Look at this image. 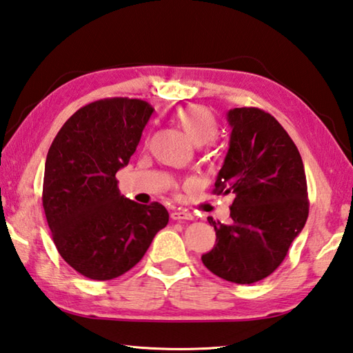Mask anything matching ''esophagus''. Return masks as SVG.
Here are the masks:
<instances>
[{"label":"esophagus","instance_id":"1","mask_svg":"<svg viewBox=\"0 0 353 353\" xmlns=\"http://www.w3.org/2000/svg\"><path fill=\"white\" fill-rule=\"evenodd\" d=\"M170 218L174 219V221H183V219H194L192 214H189V212H184V210H174L170 214Z\"/></svg>","mask_w":353,"mask_h":353}]
</instances>
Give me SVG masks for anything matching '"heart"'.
Masks as SVG:
<instances>
[{
    "instance_id": "heart-1",
    "label": "heart",
    "mask_w": 353,
    "mask_h": 353,
    "mask_svg": "<svg viewBox=\"0 0 353 353\" xmlns=\"http://www.w3.org/2000/svg\"><path fill=\"white\" fill-rule=\"evenodd\" d=\"M176 123L195 145L212 143L219 134L215 117L204 108H185L179 110Z\"/></svg>"
}]
</instances>
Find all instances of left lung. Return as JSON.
I'll return each mask as SVG.
<instances>
[{
	"instance_id": "8db88e82",
	"label": "left lung",
	"mask_w": 353,
	"mask_h": 353,
	"mask_svg": "<svg viewBox=\"0 0 353 353\" xmlns=\"http://www.w3.org/2000/svg\"><path fill=\"white\" fill-rule=\"evenodd\" d=\"M228 155L214 194L235 196L229 224L208 218L214 249L201 256L225 281L252 284L278 269L309 215L307 183L300 152L288 132L256 108L229 110Z\"/></svg>"
}]
</instances>
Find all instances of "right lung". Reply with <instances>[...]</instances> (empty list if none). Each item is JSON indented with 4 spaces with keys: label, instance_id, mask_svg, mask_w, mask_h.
Wrapping results in <instances>:
<instances>
[{
    "label": "right lung",
    "instance_id": "add662e5",
    "mask_svg": "<svg viewBox=\"0 0 353 353\" xmlns=\"http://www.w3.org/2000/svg\"><path fill=\"white\" fill-rule=\"evenodd\" d=\"M152 114L143 99H98L64 123L48 152L43 208L53 243L90 280H114L130 270L169 223L163 204L124 198L115 178Z\"/></svg>",
    "mask_w": 353,
    "mask_h": 353
}]
</instances>
